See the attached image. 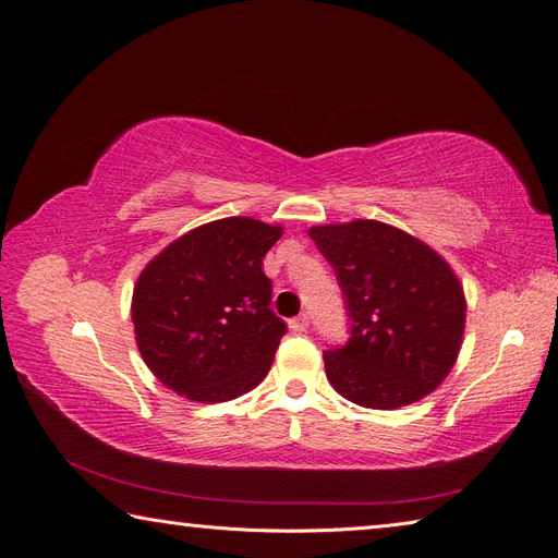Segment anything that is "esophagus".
<instances>
[{
	"instance_id": "1",
	"label": "esophagus",
	"mask_w": 558,
	"mask_h": 558,
	"mask_svg": "<svg viewBox=\"0 0 558 558\" xmlns=\"http://www.w3.org/2000/svg\"><path fill=\"white\" fill-rule=\"evenodd\" d=\"M289 326H291L293 330H298V332L307 330V328H310V314H298L295 318L289 320Z\"/></svg>"
}]
</instances>
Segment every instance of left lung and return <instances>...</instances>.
I'll list each match as a JSON object with an SVG mask.
<instances>
[{
	"label": "left lung",
	"instance_id": "obj_1",
	"mask_svg": "<svg viewBox=\"0 0 558 558\" xmlns=\"http://www.w3.org/2000/svg\"><path fill=\"white\" fill-rule=\"evenodd\" d=\"M349 316L344 347L324 351L337 393L369 410L416 402L459 356L465 298L451 267L412 234L379 221L316 226Z\"/></svg>",
	"mask_w": 558,
	"mask_h": 558
}]
</instances>
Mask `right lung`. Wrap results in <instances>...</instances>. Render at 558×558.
<instances>
[{"instance_id":"right-lung-1","label":"right lung","mask_w":558,"mask_h":558,"mask_svg":"<svg viewBox=\"0 0 558 558\" xmlns=\"http://www.w3.org/2000/svg\"><path fill=\"white\" fill-rule=\"evenodd\" d=\"M279 238V226L221 218L185 232L144 267L132 324L144 363L167 388L223 402L263 381L286 332L263 272Z\"/></svg>"}]
</instances>
